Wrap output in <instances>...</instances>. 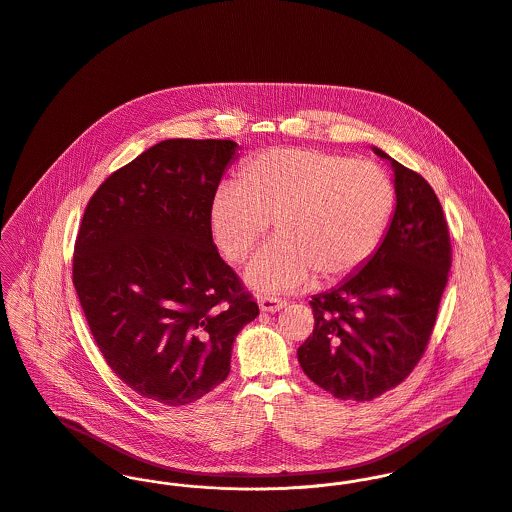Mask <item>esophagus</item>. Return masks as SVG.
<instances>
[{
  "label": "esophagus",
  "instance_id": "1",
  "mask_svg": "<svg viewBox=\"0 0 512 512\" xmlns=\"http://www.w3.org/2000/svg\"><path fill=\"white\" fill-rule=\"evenodd\" d=\"M284 306H286V302H284L283 298H275V296H261L259 298V308H261V312H279V310H283Z\"/></svg>",
  "mask_w": 512,
  "mask_h": 512
}]
</instances>
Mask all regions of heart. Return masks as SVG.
I'll return each mask as SVG.
<instances>
[{"label": "heart", "mask_w": 512, "mask_h": 512, "mask_svg": "<svg viewBox=\"0 0 512 512\" xmlns=\"http://www.w3.org/2000/svg\"><path fill=\"white\" fill-rule=\"evenodd\" d=\"M395 208L389 174L369 161L316 149L253 157L239 182H222L208 206L212 239L229 263H243L271 228L279 235L249 263L247 283L288 290L340 281L377 251Z\"/></svg>", "instance_id": "obj_1"}]
</instances>
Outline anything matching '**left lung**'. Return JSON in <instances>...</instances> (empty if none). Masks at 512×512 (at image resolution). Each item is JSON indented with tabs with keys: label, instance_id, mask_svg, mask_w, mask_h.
Wrapping results in <instances>:
<instances>
[{
	"label": "left lung",
	"instance_id": "1",
	"mask_svg": "<svg viewBox=\"0 0 512 512\" xmlns=\"http://www.w3.org/2000/svg\"><path fill=\"white\" fill-rule=\"evenodd\" d=\"M397 206L373 257L310 300L314 332L298 347L302 371L341 400H373L400 385L432 336L452 267L450 231L432 186L385 151Z\"/></svg>",
	"mask_w": 512,
	"mask_h": 512
}]
</instances>
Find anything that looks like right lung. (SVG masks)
Listing matches in <instances>:
<instances>
[{"label":"right lung","mask_w":512,"mask_h":512,"mask_svg":"<svg viewBox=\"0 0 512 512\" xmlns=\"http://www.w3.org/2000/svg\"><path fill=\"white\" fill-rule=\"evenodd\" d=\"M237 147L153 145L102 182L78 229L72 283L90 332L127 387L165 406L224 383L235 336L259 316L208 226Z\"/></svg>","instance_id":"1"}]
</instances>
